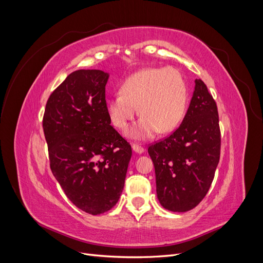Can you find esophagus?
<instances>
[{
  "label": "esophagus",
  "mask_w": 263,
  "mask_h": 263,
  "mask_svg": "<svg viewBox=\"0 0 263 263\" xmlns=\"http://www.w3.org/2000/svg\"><path fill=\"white\" fill-rule=\"evenodd\" d=\"M133 150L135 151V153H137V154H142L145 151V148L142 147V146H139V145H137V144H133Z\"/></svg>",
  "instance_id": "34e87169"
}]
</instances>
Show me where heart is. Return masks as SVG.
Listing matches in <instances>:
<instances>
[{
    "mask_svg": "<svg viewBox=\"0 0 263 263\" xmlns=\"http://www.w3.org/2000/svg\"><path fill=\"white\" fill-rule=\"evenodd\" d=\"M121 93L107 102L110 122L119 130H126L139 113V121L129 130L136 139L148 138L158 130H173L186 112L189 91L186 82L174 68H147L125 79Z\"/></svg>",
    "mask_w": 263,
    "mask_h": 263,
    "instance_id": "obj_1",
    "label": "heart"
}]
</instances>
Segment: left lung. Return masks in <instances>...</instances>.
Segmentation results:
<instances>
[{"instance_id": "8db88e82", "label": "left lung", "mask_w": 263, "mask_h": 263, "mask_svg": "<svg viewBox=\"0 0 263 263\" xmlns=\"http://www.w3.org/2000/svg\"><path fill=\"white\" fill-rule=\"evenodd\" d=\"M155 165L157 196L165 210L187 212L201 203L214 180L220 157L216 102L201 80L181 125L148 147Z\"/></svg>"}]
</instances>
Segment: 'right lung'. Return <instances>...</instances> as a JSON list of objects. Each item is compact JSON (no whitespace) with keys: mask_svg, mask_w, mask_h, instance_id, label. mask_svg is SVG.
Wrapping results in <instances>:
<instances>
[{"mask_svg":"<svg viewBox=\"0 0 263 263\" xmlns=\"http://www.w3.org/2000/svg\"><path fill=\"white\" fill-rule=\"evenodd\" d=\"M108 74L70 73L47 101L43 128L51 172L78 209L100 215L121 196L132 146L110 125L105 100Z\"/></svg>","mask_w":263,"mask_h":263,"instance_id":"right-lung-1","label":"right lung"}]
</instances>
